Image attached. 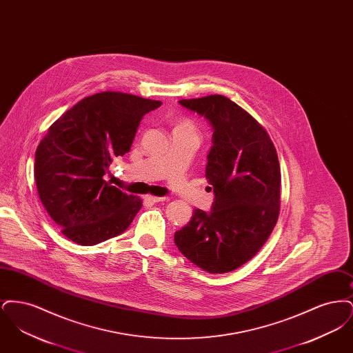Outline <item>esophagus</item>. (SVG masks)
<instances>
[{
    "instance_id": "34e87169",
    "label": "esophagus",
    "mask_w": 353,
    "mask_h": 353,
    "mask_svg": "<svg viewBox=\"0 0 353 353\" xmlns=\"http://www.w3.org/2000/svg\"><path fill=\"white\" fill-rule=\"evenodd\" d=\"M145 200L150 202H160L164 201L165 197H156V196H145Z\"/></svg>"
}]
</instances>
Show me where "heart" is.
<instances>
[{
  "label": "heart",
  "mask_w": 353,
  "mask_h": 353,
  "mask_svg": "<svg viewBox=\"0 0 353 353\" xmlns=\"http://www.w3.org/2000/svg\"><path fill=\"white\" fill-rule=\"evenodd\" d=\"M174 130H188V131H194V124L190 121V120H188V119H184V120H181V121H179L177 123V125H176V128ZM196 132V131H194Z\"/></svg>",
  "instance_id": "1"
}]
</instances>
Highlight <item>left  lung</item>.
<instances>
[{
  "mask_svg": "<svg viewBox=\"0 0 353 353\" xmlns=\"http://www.w3.org/2000/svg\"><path fill=\"white\" fill-rule=\"evenodd\" d=\"M213 128L205 176L214 192L209 213L196 209L174 233L186 259L212 274L249 262L268 241L281 206V167L266 130L234 101L209 95L179 101Z\"/></svg>",
  "mask_w": 353,
  "mask_h": 353,
  "instance_id": "8db88e82",
  "label": "left lung"
}]
</instances>
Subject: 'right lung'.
<instances>
[{"mask_svg":"<svg viewBox=\"0 0 353 353\" xmlns=\"http://www.w3.org/2000/svg\"><path fill=\"white\" fill-rule=\"evenodd\" d=\"M160 101L104 91L90 95L51 124L35 151L41 202L62 234L92 246L121 234L143 201L105 183L110 164L131 150L141 118Z\"/></svg>","mask_w":353,"mask_h":353,"instance_id":"1","label":"right lung"}]
</instances>
